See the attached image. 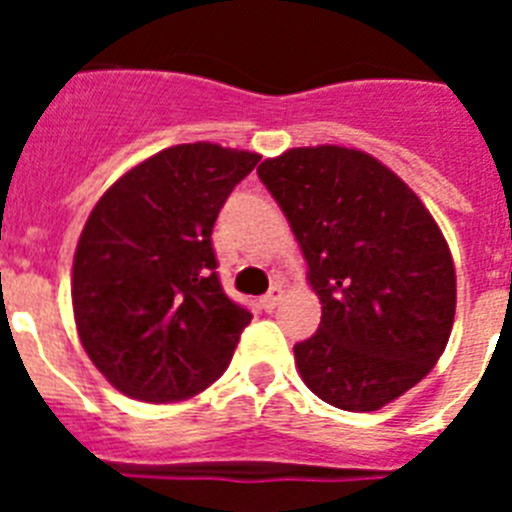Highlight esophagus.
Masks as SVG:
<instances>
[{
	"label": "esophagus",
	"instance_id": "esophagus-1",
	"mask_svg": "<svg viewBox=\"0 0 512 512\" xmlns=\"http://www.w3.org/2000/svg\"><path fill=\"white\" fill-rule=\"evenodd\" d=\"M282 297H284V289H282V284H274V287L269 289V292H266L264 297H261V305H264V310H274V307L279 305V302H282Z\"/></svg>",
	"mask_w": 512,
	"mask_h": 512
}]
</instances>
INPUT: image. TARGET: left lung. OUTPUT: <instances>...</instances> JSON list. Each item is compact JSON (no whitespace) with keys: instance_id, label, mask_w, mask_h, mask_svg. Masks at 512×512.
I'll return each instance as SVG.
<instances>
[{"instance_id":"left-lung-1","label":"left lung","mask_w":512,"mask_h":512,"mask_svg":"<svg viewBox=\"0 0 512 512\" xmlns=\"http://www.w3.org/2000/svg\"><path fill=\"white\" fill-rule=\"evenodd\" d=\"M307 261L323 318L295 346L323 402L372 413L415 387L449 343L456 271L418 194L356 148H292L259 166Z\"/></svg>"}]
</instances>
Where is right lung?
Masks as SVG:
<instances>
[{
    "instance_id": "right-lung-1",
    "label": "right lung",
    "mask_w": 512,
    "mask_h": 512,
    "mask_svg": "<svg viewBox=\"0 0 512 512\" xmlns=\"http://www.w3.org/2000/svg\"><path fill=\"white\" fill-rule=\"evenodd\" d=\"M259 153L171 146L99 197L74 253L81 346L140 402H179L228 369L251 312L220 287L212 228Z\"/></svg>"
}]
</instances>
